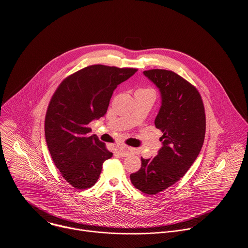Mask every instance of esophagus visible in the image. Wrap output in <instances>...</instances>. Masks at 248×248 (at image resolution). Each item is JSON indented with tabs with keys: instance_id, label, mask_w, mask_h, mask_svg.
Here are the masks:
<instances>
[{
	"instance_id": "1",
	"label": "esophagus",
	"mask_w": 248,
	"mask_h": 248,
	"mask_svg": "<svg viewBox=\"0 0 248 248\" xmlns=\"http://www.w3.org/2000/svg\"><path fill=\"white\" fill-rule=\"evenodd\" d=\"M132 151H133V149H132L131 147L125 146V145H124V146H122V147H120V148L118 149V153H119V155L122 156V157H127V156H129V155L132 153Z\"/></svg>"
}]
</instances>
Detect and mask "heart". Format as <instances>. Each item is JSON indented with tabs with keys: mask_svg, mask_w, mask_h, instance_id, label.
Instances as JSON below:
<instances>
[{
	"mask_svg": "<svg viewBox=\"0 0 248 248\" xmlns=\"http://www.w3.org/2000/svg\"><path fill=\"white\" fill-rule=\"evenodd\" d=\"M137 92H153V90L150 88H141V89H139Z\"/></svg>",
	"mask_w": 248,
	"mask_h": 248,
	"instance_id": "b5f03b06",
	"label": "heart"
}]
</instances>
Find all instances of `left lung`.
<instances>
[{
  "label": "left lung",
  "instance_id": "left-lung-1",
  "mask_svg": "<svg viewBox=\"0 0 248 248\" xmlns=\"http://www.w3.org/2000/svg\"><path fill=\"white\" fill-rule=\"evenodd\" d=\"M161 94L155 126L164 135L153 159H142L140 170L130 175L133 186L155 195L177 183L197 159L205 135V114L200 93L191 83L165 69L143 71Z\"/></svg>",
  "mask_w": 248,
  "mask_h": 248
}]
</instances>
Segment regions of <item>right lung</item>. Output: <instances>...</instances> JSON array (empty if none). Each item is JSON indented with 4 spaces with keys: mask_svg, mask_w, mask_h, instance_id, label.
I'll return each instance as SVG.
<instances>
[{
    "mask_svg": "<svg viewBox=\"0 0 248 248\" xmlns=\"http://www.w3.org/2000/svg\"><path fill=\"white\" fill-rule=\"evenodd\" d=\"M136 71L90 65L63 80L52 96L46 115V140L56 167L73 187L93 186L104 162L112 157L105 142L88 135L87 125L106 115L113 91Z\"/></svg>",
    "mask_w": 248,
    "mask_h": 248,
    "instance_id": "right-lung-1",
    "label": "right lung"
}]
</instances>
